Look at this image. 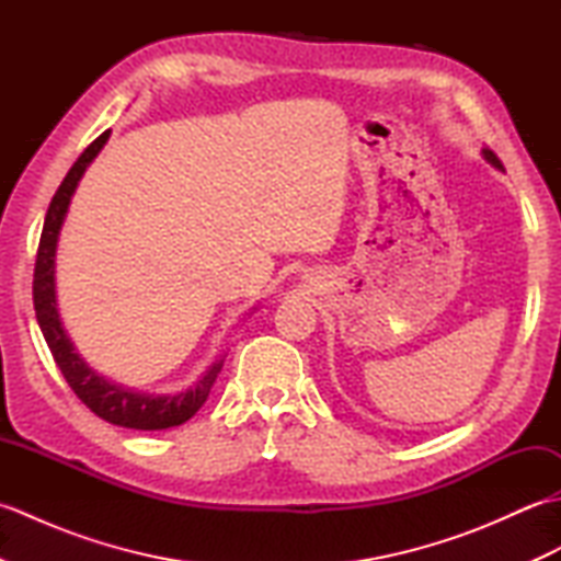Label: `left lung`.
<instances>
[{"mask_svg":"<svg viewBox=\"0 0 561 561\" xmlns=\"http://www.w3.org/2000/svg\"><path fill=\"white\" fill-rule=\"evenodd\" d=\"M482 153H484V159L494 165V169H504L502 161H499V157H496V153H494L492 149H482Z\"/></svg>","mask_w":561,"mask_h":561,"instance_id":"8db88e82","label":"left lung"}]
</instances>
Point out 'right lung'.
Instances as JSON below:
<instances>
[{"mask_svg": "<svg viewBox=\"0 0 561 561\" xmlns=\"http://www.w3.org/2000/svg\"><path fill=\"white\" fill-rule=\"evenodd\" d=\"M111 137V129H105L101 137H96L91 145L83 149L81 157L71 165L65 175L62 185L47 207L38 255H35V272H33V306L35 318L43 330V337L47 347L53 352V359L62 371L69 388L77 392V398L87 404V408L99 414L101 420L111 422L115 426L125 428H139V432H157V428H171L185 424L190 416L207 402L209 390L217 380L224 359L211 364L207 374L202 376L193 388L175 396H149V392H139L133 388H123L113 383V380L99 376L93 368L81 359L75 342L69 340L67 330L62 325V318L57 311V294H55V253H57V238L62 221L67 217L71 195L81 181L83 171L89 163L99 157L105 141Z\"/></svg>", "mask_w": 561, "mask_h": 561, "instance_id": "obj_1", "label": "right lung"}]
</instances>
